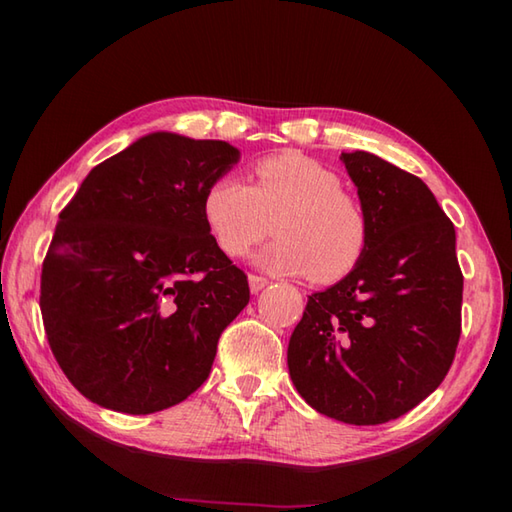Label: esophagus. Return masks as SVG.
<instances>
[{
    "label": "esophagus",
    "instance_id": "1",
    "mask_svg": "<svg viewBox=\"0 0 512 512\" xmlns=\"http://www.w3.org/2000/svg\"><path fill=\"white\" fill-rule=\"evenodd\" d=\"M268 284H270V281H268V279H264V277L248 275V286H250V292H255V295H257L259 290H264Z\"/></svg>",
    "mask_w": 512,
    "mask_h": 512
}]
</instances>
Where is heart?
<instances>
[{
	"mask_svg": "<svg viewBox=\"0 0 512 512\" xmlns=\"http://www.w3.org/2000/svg\"><path fill=\"white\" fill-rule=\"evenodd\" d=\"M341 178L321 162L295 151L255 165V187L237 176L217 178L204 193L202 213L215 244L228 257H242L262 242L277 220L275 239L255 264L279 275H308L332 284L361 262L369 220Z\"/></svg>",
	"mask_w": 512,
	"mask_h": 512,
	"instance_id": "obj_1",
	"label": "heart"
}]
</instances>
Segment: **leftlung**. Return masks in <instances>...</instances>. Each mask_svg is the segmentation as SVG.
Returning <instances> with one entry per match:
<instances>
[{
  "instance_id": "left-lung-1",
  "label": "left lung",
  "mask_w": 512,
  "mask_h": 512,
  "mask_svg": "<svg viewBox=\"0 0 512 512\" xmlns=\"http://www.w3.org/2000/svg\"><path fill=\"white\" fill-rule=\"evenodd\" d=\"M369 220L350 275L312 292L288 343L292 385L347 424H383L427 398L460 341L455 228L420 178L369 151L341 154Z\"/></svg>"
}]
</instances>
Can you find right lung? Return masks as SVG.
Segmentation results:
<instances>
[{
  "label": "right lung",
  "instance_id": "1",
  "mask_svg": "<svg viewBox=\"0 0 512 512\" xmlns=\"http://www.w3.org/2000/svg\"><path fill=\"white\" fill-rule=\"evenodd\" d=\"M239 162L224 140L154 132L96 165L59 213L41 270L50 350L81 394L145 416L209 378L250 299L204 222L206 189Z\"/></svg>",
  "mask_w": 512,
  "mask_h": 512
}]
</instances>
